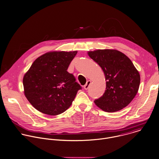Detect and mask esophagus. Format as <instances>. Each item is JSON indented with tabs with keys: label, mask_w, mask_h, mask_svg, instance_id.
<instances>
[{
	"label": "esophagus",
	"mask_w": 159,
	"mask_h": 159,
	"mask_svg": "<svg viewBox=\"0 0 159 159\" xmlns=\"http://www.w3.org/2000/svg\"><path fill=\"white\" fill-rule=\"evenodd\" d=\"M90 84H91V81H90V80H88V81L87 82L86 84H85V85H84V89H85V90H87V89L89 88Z\"/></svg>",
	"instance_id": "34e87169"
}]
</instances>
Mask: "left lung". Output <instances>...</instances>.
I'll return each instance as SVG.
<instances>
[{
    "label": "left lung",
    "mask_w": 159,
    "mask_h": 159,
    "mask_svg": "<svg viewBox=\"0 0 159 159\" xmlns=\"http://www.w3.org/2000/svg\"><path fill=\"white\" fill-rule=\"evenodd\" d=\"M89 56L102 69L106 90L94 102L102 110L111 113L128 106L135 97L140 85V75L125 54L115 49L89 51Z\"/></svg>",
    "instance_id": "1"
}]
</instances>
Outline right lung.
<instances>
[{
    "label": "right lung",
    "mask_w": 159,
    "mask_h": 159,
    "mask_svg": "<svg viewBox=\"0 0 159 159\" xmlns=\"http://www.w3.org/2000/svg\"><path fill=\"white\" fill-rule=\"evenodd\" d=\"M77 51L51 52L37 58L23 79L24 93L39 111L59 115L72 105L82 87L67 70Z\"/></svg>",
    "instance_id": "obj_1"
}]
</instances>
